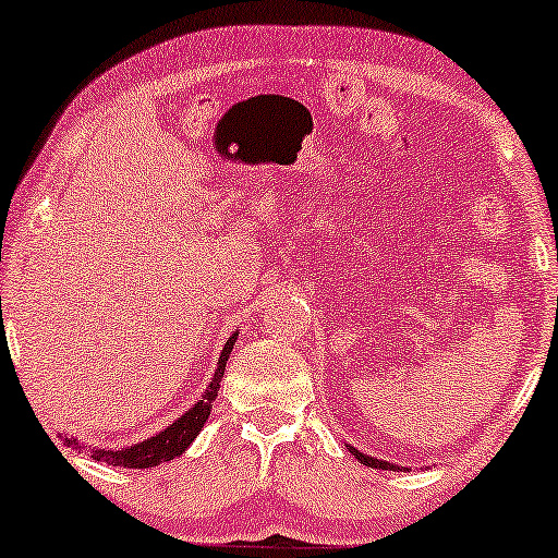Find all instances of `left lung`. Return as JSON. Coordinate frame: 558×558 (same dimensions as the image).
Returning a JSON list of instances; mask_svg holds the SVG:
<instances>
[{
	"label": "left lung",
	"mask_w": 558,
	"mask_h": 558,
	"mask_svg": "<svg viewBox=\"0 0 558 558\" xmlns=\"http://www.w3.org/2000/svg\"><path fill=\"white\" fill-rule=\"evenodd\" d=\"M350 452L355 454V460H361L363 464H368V468H376V470H399V468H396V464H391V462H386V460H373V457L357 452L355 447H350Z\"/></svg>",
	"instance_id": "obj_1"
}]
</instances>
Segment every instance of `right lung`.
I'll list each match as a JSON object with an SVG mask.
<instances>
[{"label": "right lung", "instance_id": "obj_1", "mask_svg": "<svg viewBox=\"0 0 558 558\" xmlns=\"http://www.w3.org/2000/svg\"><path fill=\"white\" fill-rule=\"evenodd\" d=\"M235 340H239V332H233L231 338L226 340L223 353H220V357H218L216 376H213L208 391H205L203 399L197 401L193 409H187L185 414L178 418V422H172L167 429L155 434V437L140 441V445L121 447V449H94L90 457H94V460H101L106 464H117V468L144 470V468H157L159 462H170V460H174V457H180L182 452H185V449L193 445V439L197 437V434H201L203 424L208 422L213 401H216L218 388H220V378H223V373H226V361H228V355H231ZM65 445L83 449L81 441L73 437H65Z\"/></svg>", "mask_w": 558, "mask_h": 558}]
</instances>
